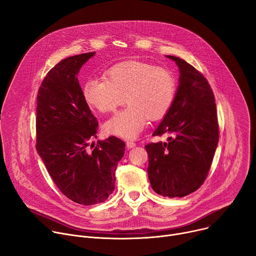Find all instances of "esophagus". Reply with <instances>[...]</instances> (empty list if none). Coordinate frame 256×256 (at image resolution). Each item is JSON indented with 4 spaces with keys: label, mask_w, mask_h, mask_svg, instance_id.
<instances>
[{
    "label": "esophagus",
    "mask_w": 256,
    "mask_h": 256,
    "mask_svg": "<svg viewBox=\"0 0 256 256\" xmlns=\"http://www.w3.org/2000/svg\"><path fill=\"white\" fill-rule=\"evenodd\" d=\"M126 147L128 148H134V147H136V143L134 142H132V141H128L126 142Z\"/></svg>",
    "instance_id": "esophagus-1"
}]
</instances>
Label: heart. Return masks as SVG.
<instances>
[{
	"label": "heart",
	"mask_w": 256,
	"mask_h": 256,
	"mask_svg": "<svg viewBox=\"0 0 256 256\" xmlns=\"http://www.w3.org/2000/svg\"><path fill=\"white\" fill-rule=\"evenodd\" d=\"M82 94L85 102L100 112H112L118 106H128L104 124L107 134L134 139L141 134L149 118L158 120L171 109L176 94V80L172 72L140 60L119 62L103 78L85 81Z\"/></svg>",
	"instance_id": "b5f03b06"
}]
</instances>
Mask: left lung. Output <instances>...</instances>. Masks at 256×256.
Returning <instances> with one entry per match:
<instances>
[{
    "label": "left lung",
    "mask_w": 256,
    "mask_h": 256,
    "mask_svg": "<svg viewBox=\"0 0 256 256\" xmlns=\"http://www.w3.org/2000/svg\"><path fill=\"white\" fill-rule=\"evenodd\" d=\"M179 68L174 103L153 136L168 134V142L145 145L152 190L182 198L205 181L219 140L216 104L207 79L177 56H166Z\"/></svg>",
    "instance_id": "obj_1"
}]
</instances>
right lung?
<instances>
[{"mask_svg": "<svg viewBox=\"0 0 256 256\" xmlns=\"http://www.w3.org/2000/svg\"><path fill=\"white\" fill-rule=\"evenodd\" d=\"M96 52L70 56L51 69L37 96L36 149L58 190L81 205L105 202L115 188V171L126 144L116 137L98 143V120L85 102L77 75Z\"/></svg>", "mask_w": 256, "mask_h": 256, "instance_id": "right-lung-1", "label": "right lung"}]
</instances>
